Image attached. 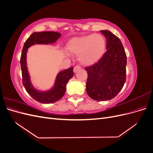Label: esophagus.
Listing matches in <instances>:
<instances>
[{"label":"esophagus","mask_w":153,"mask_h":153,"mask_svg":"<svg viewBox=\"0 0 153 153\" xmlns=\"http://www.w3.org/2000/svg\"><path fill=\"white\" fill-rule=\"evenodd\" d=\"M81 69V67L80 66H76L73 69V71H74V73H76L78 70H79V69Z\"/></svg>","instance_id":"34e87169"}]
</instances>
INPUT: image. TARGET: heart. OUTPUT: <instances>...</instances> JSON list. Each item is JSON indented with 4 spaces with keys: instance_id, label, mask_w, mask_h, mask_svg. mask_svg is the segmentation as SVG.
Returning <instances> with one entry per match:
<instances>
[{
    "instance_id": "b5f03b06",
    "label": "heart",
    "mask_w": 153,
    "mask_h": 153,
    "mask_svg": "<svg viewBox=\"0 0 153 153\" xmlns=\"http://www.w3.org/2000/svg\"><path fill=\"white\" fill-rule=\"evenodd\" d=\"M106 48V41L100 34L73 38L66 45L69 53L79 55L80 62L85 66L96 62L102 56Z\"/></svg>"
}]
</instances>
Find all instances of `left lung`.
Here are the masks:
<instances>
[{
	"label": "left lung",
	"instance_id": "1",
	"mask_svg": "<svg viewBox=\"0 0 153 153\" xmlns=\"http://www.w3.org/2000/svg\"><path fill=\"white\" fill-rule=\"evenodd\" d=\"M106 38V52L87 73L86 91L96 101L113 99L126 82L127 57L121 40L109 30H100Z\"/></svg>",
	"mask_w": 153,
	"mask_h": 153
}]
</instances>
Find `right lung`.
Masks as SVG:
<instances>
[{"label":"right lung","instance_id":"add662e5","mask_svg":"<svg viewBox=\"0 0 153 153\" xmlns=\"http://www.w3.org/2000/svg\"><path fill=\"white\" fill-rule=\"evenodd\" d=\"M61 36L57 32H34L26 40L23 47L20 58V65L22 74L23 85L26 91L36 101L41 103H52L61 100L65 94L66 85L68 81L73 76V67L60 71L55 78L52 87L47 91H39L33 86L30 81V76L27 66V49L36 44L48 45L55 43Z\"/></svg>","mask_w":153,"mask_h":153}]
</instances>
